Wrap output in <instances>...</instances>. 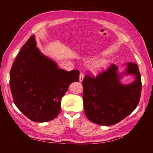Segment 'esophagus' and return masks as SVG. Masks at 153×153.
I'll return each instance as SVG.
<instances>
[{
  "label": "esophagus",
  "mask_w": 153,
  "mask_h": 153,
  "mask_svg": "<svg viewBox=\"0 0 153 153\" xmlns=\"http://www.w3.org/2000/svg\"><path fill=\"white\" fill-rule=\"evenodd\" d=\"M83 80H84V74L82 73V72L80 73V82H82Z\"/></svg>",
  "instance_id": "1"
}]
</instances>
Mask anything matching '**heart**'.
<instances>
[{"mask_svg": "<svg viewBox=\"0 0 153 153\" xmlns=\"http://www.w3.org/2000/svg\"><path fill=\"white\" fill-rule=\"evenodd\" d=\"M108 66V62L103 59L97 60L91 64V69L92 72L98 73L103 71Z\"/></svg>", "mask_w": 153, "mask_h": 153, "instance_id": "1", "label": "heart"}]
</instances>
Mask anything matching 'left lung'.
Segmentation results:
<instances>
[{
	"instance_id": "8db88e82",
	"label": "left lung",
	"mask_w": 153,
	"mask_h": 153,
	"mask_svg": "<svg viewBox=\"0 0 153 153\" xmlns=\"http://www.w3.org/2000/svg\"><path fill=\"white\" fill-rule=\"evenodd\" d=\"M117 67L111 65L95 77L88 73L82 82L85 114L90 121L110 126L131 114L139 103L142 81L137 64L128 63L126 74L136 76L131 84L123 85L119 79Z\"/></svg>"
}]
</instances>
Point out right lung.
Returning <instances> with one entry per match:
<instances>
[{
    "instance_id": "1",
    "label": "right lung",
    "mask_w": 153,
    "mask_h": 153,
    "mask_svg": "<svg viewBox=\"0 0 153 153\" xmlns=\"http://www.w3.org/2000/svg\"><path fill=\"white\" fill-rule=\"evenodd\" d=\"M79 74L76 69L67 71L58 68L40 53L32 36L23 45L10 71L14 103L32 121H51L60 113L62 97L71 83L79 80Z\"/></svg>"
}]
</instances>
